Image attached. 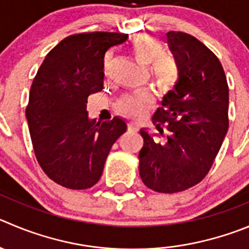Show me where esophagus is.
<instances>
[{"mask_svg": "<svg viewBox=\"0 0 249 249\" xmlns=\"http://www.w3.org/2000/svg\"><path fill=\"white\" fill-rule=\"evenodd\" d=\"M127 130L131 132H138L139 126L135 124V123H129V124H127Z\"/></svg>", "mask_w": 249, "mask_h": 249, "instance_id": "1", "label": "esophagus"}]
</instances>
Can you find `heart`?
<instances>
[{
    "label": "heart",
    "mask_w": 249,
    "mask_h": 249,
    "mask_svg": "<svg viewBox=\"0 0 249 249\" xmlns=\"http://www.w3.org/2000/svg\"><path fill=\"white\" fill-rule=\"evenodd\" d=\"M130 51L141 65H150V77L157 89L162 93L169 92L179 81L177 64L169 56L163 55V44L148 34H139L131 40ZM151 103V97L146 93L126 97L119 101L118 110L126 118H140Z\"/></svg>",
    "instance_id": "b5f03b06"
}]
</instances>
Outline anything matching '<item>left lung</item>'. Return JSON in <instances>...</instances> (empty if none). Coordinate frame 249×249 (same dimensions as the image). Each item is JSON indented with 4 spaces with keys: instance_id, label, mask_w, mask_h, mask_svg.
<instances>
[{
    "instance_id": "left-lung-1",
    "label": "left lung",
    "mask_w": 249,
    "mask_h": 249,
    "mask_svg": "<svg viewBox=\"0 0 249 249\" xmlns=\"http://www.w3.org/2000/svg\"><path fill=\"white\" fill-rule=\"evenodd\" d=\"M167 39L179 81L153 115L166 141L140 131L139 171L146 187L172 194L200 183L213 167L229 129V85L220 60L200 40L174 30Z\"/></svg>"
}]
</instances>
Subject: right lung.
Segmentation results:
<instances>
[{
    "label": "right lung",
    "mask_w": 249,
    "mask_h": 249,
    "mask_svg": "<svg viewBox=\"0 0 249 249\" xmlns=\"http://www.w3.org/2000/svg\"><path fill=\"white\" fill-rule=\"evenodd\" d=\"M127 34L77 33L49 51L29 92L25 117L36 161L69 189H88L103 173L111 146L126 131L120 118L88 120L87 99L103 89L104 56Z\"/></svg>",
    "instance_id": "right-lung-1"
}]
</instances>
